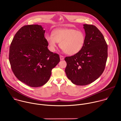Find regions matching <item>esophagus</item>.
Instances as JSON below:
<instances>
[{
	"label": "esophagus",
	"instance_id": "34e87169",
	"mask_svg": "<svg viewBox=\"0 0 121 121\" xmlns=\"http://www.w3.org/2000/svg\"><path fill=\"white\" fill-rule=\"evenodd\" d=\"M60 60H64V56H63L60 55Z\"/></svg>",
	"mask_w": 121,
	"mask_h": 121
}]
</instances>
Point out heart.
<instances>
[{
  "instance_id": "obj_1",
  "label": "heart",
  "mask_w": 121,
  "mask_h": 121,
  "mask_svg": "<svg viewBox=\"0 0 121 121\" xmlns=\"http://www.w3.org/2000/svg\"><path fill=\"white\" fill-rule=\"evenodd\" d=\"M45 39L51 51H54L57 43H60V48L69 55L79 53L83 48L86 40L85 34L82 31L67 28L55 30L52 35H47Z\"/></svg>"
}]
</instances>
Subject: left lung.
<instances>
[{
	"instance_id": "obj_1",
	"label": "left lung",
	"mask_w": 121,
	"mask_h": 121,
	"mask_svg": "<svg viewBox=\"0 0 121 121\" xmlns=\"http://www.w3.org/2000/svg\"><path fill=\"white\" fill-rule=\"evenodd\" d=\"M83 26L86 33L83 48L79 53L65 58L67 77L79 86L91 84L101 76L108 56V45L101 32L93 25Z\"/></svg>"
}]
</instances>
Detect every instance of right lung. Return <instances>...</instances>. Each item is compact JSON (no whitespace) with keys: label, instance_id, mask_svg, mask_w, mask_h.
Here are the masks:
<instances>
[{"label":"right lung","instance_id":"obj_1","mask_svg":"<svg viewBox=\"0 0 121 121\" xmlns=\"http://www.w3.org/2000/svg\"><path fill=\"white\" fill-rule=\"evenodd\" d=\"M41 25L22 27L9 47L12 70L19 80L31 87H39L49 79L52 70L60 62L58 54L50 51Z\"/></svg>","mask_w":121,"mask_h":121}]
</instances>
